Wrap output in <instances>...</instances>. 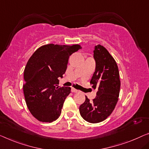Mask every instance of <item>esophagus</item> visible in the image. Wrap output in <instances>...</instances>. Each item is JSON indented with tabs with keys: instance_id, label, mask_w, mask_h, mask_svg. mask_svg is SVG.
<instances>
[{
	"instance_id": "34e87169",
	"label": "esophagus",
	"mask_w": 149,
	"mask_h": 149,
	"mask_svg": "<svg viewBox=\"0 0 149 149\" xmlns=\"http://www.w3.org/2000/svg\"><path fill=\"white\" fill-rule=\"evenodd\" d=\"M72 92H74V93H77V92H79V90H76V89L72 88Z\"/></svg>"
}]
</instances>
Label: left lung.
I'll return each mask as SVG.
<instances>
[{"mask_svg": "<svg viewBox=\"0 0 149 149\" xmlns=\"http://www.w3.org/2000/svg\"><path fill=\"white\" fill-rule=\"evenodd\" d=\"M94 58L96 70L90 84L94 89L97 88L96 96L92 102L86 96L79 110L85 120L98 123L107 118L115 108L118 100L120 80L116 62L104 47L95 46Z\"/></svg>", "mask_w": 149, "mask_h": 149, "instance_id": "left-lung-1", "label": "left lung"}]
</instances>
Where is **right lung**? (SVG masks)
<instances>
[{
  "label": "right lung",
  "mask_w": 149,
  "mask_h": 149,
  "mask_svg": "<svg viewBox=\"0 0 149 149\" xmlns=\"http://www.w3.org/2000/svg\"><path fill=\"white\" fill-rule=\"evenodd\" d=\"M81 48L79 45L47 44L37 49L29 59L24 71L23 92L29 110L38 120L52 123L60 116L71 88H59L58 77H63L70 55Z\"/></svg>",
  "instance_id": "right-lung-1"
}]
</instances>
